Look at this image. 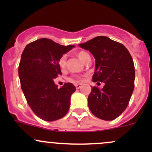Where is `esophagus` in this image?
Listing matches in <instances>:
<instances>
[{"label":"esophagus","instance_id":"1","mask_svg":"<svg viewBox=\"0 0 152 152\" xmlns=\"http://www.w3.org/2000/svg\"><path fill=\"white\" fill-rule=\"evenodd\" d=\"M75 86H76V89H79L81 87H82V84L77 83V84H76V85H75Z\"/></svg>","mask_w":152,"mask_h":152}]
</instances>
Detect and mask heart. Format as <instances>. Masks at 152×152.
Returning <instances> with one entry per match:
<instances>
[{"label":"heart","mask_w":152,"mask_h":152,"mask_svg":"<svg viewBox=\"0 0 152 152\" xmlns=\"http://www.w3.org/2000/svg\"><path fill=\"white\" fill-rule=\"evenodd\" d=\"M78 57L80 59L81 61H82L83 62H85V61L87 60V58L90 57V55H89V53H87L86 51L82 50V51H79V53H78ZM66 60H67L66 55H63V56L60 58V59H59V65H60V67H64L65 66V65H66ZM68 80L69 81H73V82H74V80H73L72 78H69Z\"/></svg>","instance_id":"1"}]
</instances>
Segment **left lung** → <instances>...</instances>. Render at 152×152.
Instances as JSON below:
<instances>
[{
  "label": "left lung",
  "mask_w": 152,
  "mask_h": 152,
  "mask_svg": "<svg viewBox=\"0 0 152 152\" xmlns=\"http://www.w3.org/2000/svg\"><path fill=\"white\" fill-rule=\"evenodd\" d=\"M79 45L96 59L93 82L104 83L102 89L92 87L87 99L89 108L99 118L114 120L126 110L134 90L135 73L132 56L124 45L104 36Z\"/></svg>",
  "instance_id": "left-lung-1"
}]
</instances>
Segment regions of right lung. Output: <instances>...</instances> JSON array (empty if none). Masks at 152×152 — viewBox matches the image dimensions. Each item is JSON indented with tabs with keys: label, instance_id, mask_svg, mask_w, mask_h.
<instances>
[{
	"label": "right lung",
	"instance_id": "add662e5",
	"mask_svg": "<svg viewBox=\"0 0 152 152\" xmlns=\"http://www.w3.org/2000/svg\"><path fill=\"white\" fill-rule=\"evenodd\" d=\"M74 47L41 38L28 44L21 55L18 67L21 89L32 111L42 120L53 121L68 112L76 87L65 83L58 88L54 79L62 75L60 58Z\"/></svg>",
	"mask_w": 152,
	"mask_h": 152
}]
</instances>
